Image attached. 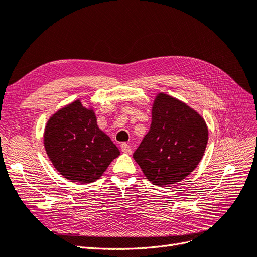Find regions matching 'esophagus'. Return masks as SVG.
Instances as JSON below:
<instances>
[{
	"label": "esophagus",
	"instance_id": "1",
	"mask_svg": "<svg viewBox=\"0 0 257 257\" xmlns=\"http://www.w3.org/2000/svg\"><path fill=\"white\" fill-rule=\"evenodd\" d=\"M120 150H121V152L126 153V154H131V152H133V150H131V146L126 143H122L120 145Z\"/></svg>",
	"mask_w": 257,
	"mask_h": 257
}]
</instances>
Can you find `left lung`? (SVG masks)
<instances>
[{
    "instance_id": "8db88e82",
    "label": "left lung",
    "mask_w": 257,
    "mask_h": 257,
    "mask_svg": "<svg viewBox=\"0 0 257 257\" xmlns=\"http://www.w3.org/2000/svg\"><path fill=\"white\" fill-rule=\"evenodd\" d=\"M209 131L203 117L181 100L159 92L152 107L150 131L134 158L152 184L182 181L200 163Z\"/></svg>"
}]
</instances>
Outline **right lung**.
Listing matches in <instances>:
<instances>
[{
  "instance_id": "right-lung-1",
  "label": "right lung",
  "mask_w": 257,
  "mask_h": 257,
  "mask_svg": "<svg viewBox=\"0 0 257 257\" xmlns=\"http://www.w3.org/2000/svg\"><path fill=\"white\" fill-rule=\"evenodd\" d=\"M44 146L56 170L82 184L100 179L119 150L97 124L91 106L75 100L49 117Z\"/></svg>"
}]
</instances>
